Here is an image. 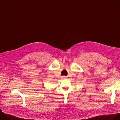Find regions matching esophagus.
Here are the masks:
<instances>
[{"label": "esophagus", "mask_w": 120, "mask_h": 120, "mask_svg": "<svg viewBox=\"0 0 120 120\" xmlns=\"http://www.w3.org/2000/svg\"><path fill=\"white\" fill-rule=\"evenodd\" d=\"M63 79H65V78H66L65 76H63Z\"/></svg>", "instance_id": "esophagus-1"}]
</instances>
